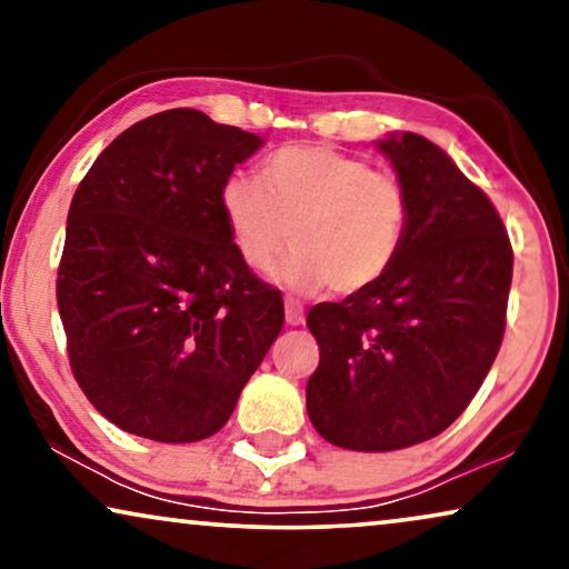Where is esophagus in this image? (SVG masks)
<instances>
[{"label": "esophagus", "instance_id": "34e87169", "mask_svg": "<svg viewBox=\"0 0 569 569\" xmlns=\"http://www.w3.org/2000/svg\"><path fill=\"white\" fill-rule=\"evenodd\" d=\"M284 321H287V326H300L302 321H306V313H302V306L298 300L284 302Z\"/></svg>", "mask_w": 569, "mask_h": 569}]
</instances>
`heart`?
Listing matches in <instances>:
<instances>
[{"label": "heart", "instance_id": "1", "mask_svg": "<svg viewBox=\"0 0 569 569\" xmlns=\"http://www.w3.org/2000/svg\"><path fill=\"white\" fill-rule=\"evenodd\" d=\"M261 180L236 173L220 189V212L240 259L267 271L290 246L277 282L298 292L331 284L357 295L378 284L399 259L409 230V197L399 178L329 144L271 152Z\"/></svg>", "mask_w": 569, "mask_h": 569}]
</instances>
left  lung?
<instances>
[{
    "mask_svg": "<svg viewBox=\"0 0 569 569\" xmlns=\"http://www.w3.org/2000/svg\"><path fill=\"white\" fill-rule=\"evenodd\" d=\"M376 147L407 189V240L378 284L308 313L321 349L308 417L331 446L362 453L456 422L500 352L512 279L500 214L446 150L411 131Z\"/></svg>",
    "mask_w": 569,
    "mask_h": 569,
    "instance_id": "left-lung-1",
    "label": "left lung"
}]
</instances>
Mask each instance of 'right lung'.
Masks as SVG:
<instances>
[{"mask_svg": "<svg viewBox=\"0 0 569 569\" xmlns=\"http://www.w3.org/2000/svg\"><path fill=\"white\" fill-rule=\"evenodd\" d=\"M261 137L173 108L98 154L67 217L57 302L92 407L158 442L204 440L284 323L279 290L240 259L220 212L224 178Z\"/></svg>", "mask_w": 569, "mask_h": 569, "instance_id": "add662e5", "label": "right lung"}]
</instances>
